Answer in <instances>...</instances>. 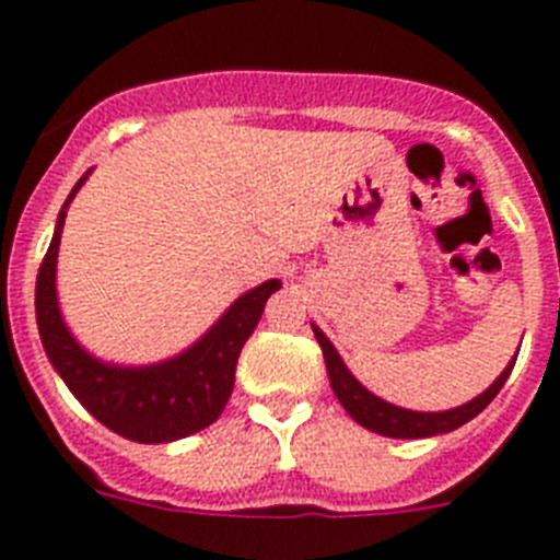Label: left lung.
Instances as JSON below:
<instances>
[{"instance_id":"obj_1","label":"left lung","mask_w":560,"mask_h":560,"mask_svg":"<svg viewBox=\"0 0 560 560\" xmlns=\"http://www.w3.org/2000/svg\"><path fill=\"white\" fill-rule=\"evenodd\" d=\"M311 328H314L316 341H319V348H323L330 389H334V395L339 398L341 407H345V412H348L359 427L384 434V438L418 440V438H434V434L454 432V429H459L471 418H477V415L482 412L493 398H497L499 389H502L504 381H508V375H511L513 364H516V359H511V364L502 370V375L493 381L491 387L485 389L482 395H477V398L468 400V404H463V407L446 409V412H415V409L395 407V404H389V400L370 393V389L364 387L353 373H350L348 364H345L341 355L336 353V348L330 345L328 336L316 328V325H311Z\"/></svg>"}]
</instances>
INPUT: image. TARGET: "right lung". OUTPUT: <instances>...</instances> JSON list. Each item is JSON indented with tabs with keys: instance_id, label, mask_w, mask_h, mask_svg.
Returning <instances> with one entry per match:
<instances>
[{
	"instance_id": "1",
	"label": "right lung",
	"mask_w": 560,
	"mask_h": 560,
	"mask_svg": "<svg viewBox=\"0 0 560 560\" xmlns=\"http://www.w3.org/2000/svg\"><path fill=\"white\" fill-rule=\"evenodd\" d=\"M86 171L72 187L58 212L56 232L42 260L36 280V323L44 353L61 375L69 393L81 400L103 427L133 443H171L207 429L219 420L235 387L237 355L252 336L266 300L280 289V280H266L241 294L221 319L173 359L122 368L95 359L69 334L56 291V264L63 219L75 192L89 179Z\"/></svg>"
}]
</instances>
